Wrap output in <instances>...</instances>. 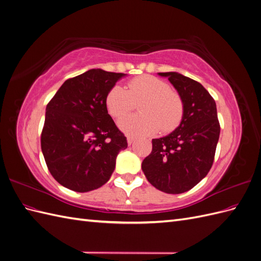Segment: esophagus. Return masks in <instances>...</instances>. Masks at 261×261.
<instances>
[{
  "label": "esophagus",
  "mask_w": 261,
  "mask_h": 261,
  "mask_svg": "<svg viewBox=\"0 0 261 261\" xmlns=\"http://www.w3.org/2000/svg\"><path fill=\"white\" fill-rule=\"evenodd\" d=\"M134 141H135V138H134L133 136H127V144L128 145H132Z\"/></svg>",
  "instance_id": "obj_1"
}]
</instances>
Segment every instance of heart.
Instances as JSON below:
<instances>
[{"mask_svg":"<svg viewBox=\"0 0 261 261\" xmlns=\"http://www.w3.org/2000/svg\"><path fill=\"white\" fill-rule=\"evenodd\" d=\"M138 105V114L122 117L120 128L129 135L150 136L158 132L170 133L181 122L184 105L179 94L169 89L167 83L159 78L144 75L132 80L127 89L121 85L113 86L107 94L106 106L113 117H121Z\"/></svg>","mask_w":261,"mask_h":261,"instance_id":"b5f03b06","label":"heart"}]
</instances>
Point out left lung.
I'll return each mask as SVG.
<instances>
[{"label":"left lung","mask_w":261,"mask_h":261,"mask_svg":"<svg viewBox=\"0 0 261 261\" xmlns=\"http://www.w3.org/2000/svg\"><path fill=\"white\" fill-rule=\"evenodd\" d=\"M167 77L183 100L184 114L169 135L152 139V151L141 164L149 183L167 194H181L208 174L220 136L216 101L204 87L176 72Z\"/></svg>","instance_id":"1"}]
</instances>
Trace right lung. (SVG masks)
<instances>
[{"label": "right lung", "instance_id": "right-lung-1", "mask_svg": "<svg viewBox=\"0 0 261 261\" xmlns=\"http://www.w3.org/2000/svg\"><path fill=\"white\" fill-rule=\"evenodd\" d=\"M126 74L92 68L67 80L45 109L41 150L52 176L70 191L105 185L127 140L106 106L107 94Z\"/></svg>", "mask_w": 261, "mask_h": 261}]
</instances>
